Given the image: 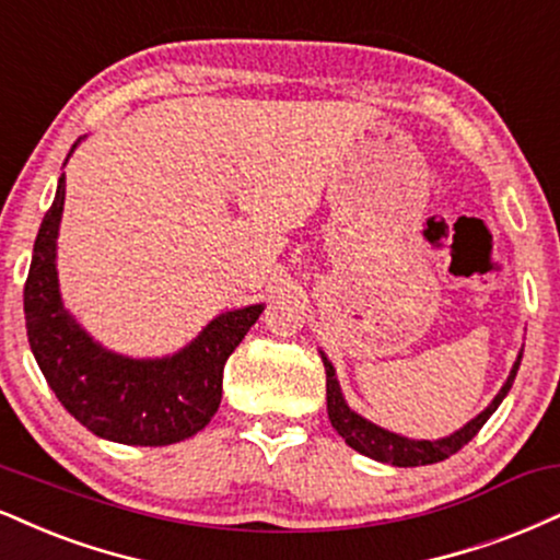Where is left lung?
Returning <instances> with one entry per match:
<instances>
[{
	"mask_svg": "<svg viewBox=\"0 0 560 560\" xmlns=\"http://www.w3.org/2000/svg\"><path fill=\"white\" fill-rule=\"evenodd\" d=\"M320 357H323V368H326L328 420H331L336 433L345 438V441L354 451H360V454H365L375 462L394 464V467H420V464H435V462L448 459L451 454H456V451L467 446V443L472 441L477 433H480V428L485 425V422L490 420V415L495 412L498 404L506 399V394L511 390V383H514V378H516L518 362H522V352H518L514 368H511V375L506 378V383H503V388L498 390L495 399L488 404V409H485V412L477 415L475 420H469L462 430H456V433H451L446 438H438V441H415V438L396 435V433H390V430L373 425V422L365 420V417L357 415L354 409H349L345 396H341L339 381H336L334 365L328 362V357L323 352H320Z\"/></svg>",
	"mask_w": 560,
	"mask_h": 560,
	"instance_id": "1",
	"label": "left lung"
}]
</instances>
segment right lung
I'll return each instance as SVG.
<instances>
[{
	"label": "right lung",
	"mask_w": 560,
	"mask_h": 560,
	"mask_svg": "<svg viewBox=\"0 0 560 560\" xmlns=\"http://www.w3.org/2000/svg\"><path fill=\"white\" fill-rule=\"evenodd\" d=\"M62 208L65 174L38 229L23 292L31 352L46 383L93 435L127 446L185 441L203 430L219 409L229 354L260 318L262 305L221 313L172 357L132 360L114 354L93 341L62 305L57 279Z\"/></svg>",
	"instance_id": "obj_1"
}]
</instances>
